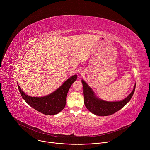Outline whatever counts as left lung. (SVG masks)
Masks as SVG:
<instances>
[{
    "instance_id": "left-lung-1",
    "label": "left lung",
    "mask_w": 150,
    "mask_h": 150,
    "mask_svg": "<svg viewBox=\"0 0 150 150\" xmlns=\"http://www.w3.org/2000/svg\"><path fill=\"white\" fill-rule=\"evenodd\" d=\"M83 88L84 104L87 109L94 115L100 116H109L119 111L129 102L134 93L136 84L132 93L126 98L118 101H106L97 98L88 84L82 79Z\"/></svg>"
}]
</instances>
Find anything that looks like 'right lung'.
Here are the masks:
<instances>
[{"label": "right lung", "instance_id": "1", "mask_svg": "<svg viewBox=\"0 0 150 150\" xmlns=\"http://www.w3.org/2000/svg\"><path fill=\"white\" fill-rule=\"evenodd\" d=\"M76 78V75L71 76L54 92L42 97H30L21 90L19 85L18 87L23 99L33 108L45 115H54L65 108L68 92Z\"/></svg>", "mask_w": 150, "mask_h": 150}]
</instances>
